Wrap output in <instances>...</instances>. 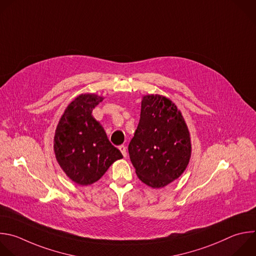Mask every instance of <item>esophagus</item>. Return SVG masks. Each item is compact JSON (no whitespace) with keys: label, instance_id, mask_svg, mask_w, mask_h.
I'll use <instances>...</instances> for the list:
<instances>
[{"label":"esophagus","instance_id":"esophagus-1","mask_svg":"<svg viewBox=\"0 0 256 256\" xmlns=\"http://www.w3.org/2000/svg\"><path fill=\"white\" fill-rule=\"evenodd\" d=\"M118 150H120V152L122 154V156H126V148L124 144L118 146Z\"/></svg>","mask_w":256,"mask_h":256}]
</instances>
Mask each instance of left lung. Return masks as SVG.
Wrapping results in <instances>:
<instances>
[{
  "instance_id": "8db88e82",
  "label": "left lung",
  "mask_w": 256,
  "mask_h": 256,
  "mask_svg": "<svg viewBox=\"0 0 256 256\" xmlns=\"http://www.w3.org/2000/svg\"><path fill=\"white\" fill-rule=\"evenodd\" d=\"M128 154L138 179L152 188H162L184 173L191 158V140L175 104L158 94L142 98Z\"/></svg>"
}]
</instances>
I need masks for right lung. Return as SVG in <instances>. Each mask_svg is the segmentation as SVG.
<instances>
[{"label":"right lung","mask_w":256,"mask_h":256,"mask_svg":"<svg viewBox=\"0 0 256 256\" xmlns=\"http://www.w3.org/2000/svg\"><path fill=\"white\" fill-rule=\"evenodd\" d=\"M102 100L92 94L77 96L65 110L55 130L56 160L69 179L81 186L98 181L114 162L122 158L92 114Z\"/></svg>","instance_id":"1"}]
</instances>
